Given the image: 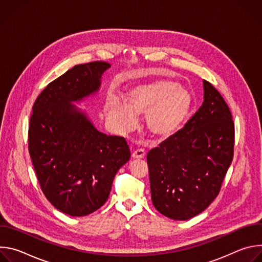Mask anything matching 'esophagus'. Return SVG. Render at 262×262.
Segmentation results:
<instances>
[{
  "mask_svg": "<svg viewBox=\"0 0 262 262\" xmlns=\"http://www.w3.org/2000/svg\"><path fill=\"white\" fill-rule=\"evenodd\" d=\"M145 157V150L144 149H137L133 152V158L134 159H143Z\"/></svg>",
  "mask_w": 262,
  "mask_h": 262,
  "instance_id": "34e87169",
  "label": "esophagus"
}]
</instances>
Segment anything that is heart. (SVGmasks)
<instances>
[{"mask_svg":"<svg viewBox=\"0 0 262 262\" xmlns=\"http://www.w3.org/2000/svg\"><path fill=\"white\" fill-rule=\"evenodd\" d=\"M127 102L111 98L105 103L110 120L121 132L132 130L136 114H146V126L150 135L165 140L177 134L193 106L192 94L175 82L156 79L135 85L127 90Z\"/></svg>","mask_w":262,"mask_h":262,"instance_id":"heart-1","label":"heart"}]
</instances>
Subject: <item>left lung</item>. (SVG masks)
I'll list each match as a JSON object with an SVG mask.
<instances>
[{"label": "left lung", "mask_w": 262, "mask_h": 262, "mask_svg": "<svg viewBox=\"0 0 262 262\" xmlns=\"http://www.w3.org/2000/svg\"><path fill=\"white\" fill-rule=\"evenodd\" d=\"M204 101L184 127L147 154L151 200L167 217L189 220L219 195L234 152L226 101L203 81Z\"/></svg>", "instance_id": "8db88e82"}]
</instances>
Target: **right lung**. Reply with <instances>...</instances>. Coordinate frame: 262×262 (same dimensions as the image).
I'll use <instances>...</instances> for the list:
<instances>
[{
    "label": "right lung",
    "mask_w": 262,
    "mask_h": 262,
    "mask_svg": "<svg viewBox=\"0 0 262 262\" xmlns=\"http://www.w3.org/2000/svg\"><path fill=\"white\" fill-rule=\"evenodd\" d=\"M111 65L95 61L73 66L36 98L29 123V154L47 199L60 211L83 216L108 198L130 150L123 137L98 132L71 101L98 91Z\"/></svg>",
    "instance_id": "right-lung-1"
}]
</instances>
